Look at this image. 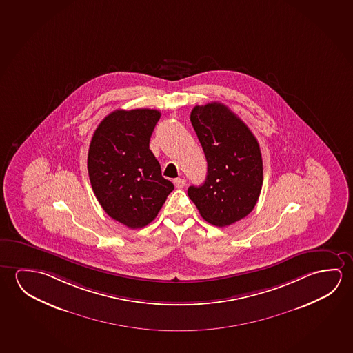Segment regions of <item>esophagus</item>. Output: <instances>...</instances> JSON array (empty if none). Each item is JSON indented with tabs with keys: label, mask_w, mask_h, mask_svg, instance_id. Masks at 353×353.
<instances>
[{
	"label": "esophagus",
	"mask_w": 353,
	"mask_h": 353,
	"mask_svg": "<svg viewBox=\"0 0 353 353\" xmlns=\"http://www.w3.org/2000/svg\"><path fill=\"white\" fill-rule=\"evenodd\" d=\"M174 185H175L178 189H181V188H184L185 186V179L176 178V179H174Z\"/></svg>",
	"instance_id": "34e87169"
}]
</instances>
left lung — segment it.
I'll use <instances>...</instances> for the list:
<instances>
[{"label": "left lung", "mask_w": 353, "mask_h": 353, "mask_svg": "<svg viewBox=\"0 0 353 353\" xmlns=\"http://www.w3.org/2000/svg\"><path fill=\"white\" fill-rule=\"evenodd\" d=\"M190 120L208 161V176L201 186H190L188 195L208 223H235L252 212L261 192L263 158L258 140L221 103L196 105Z\"/></svg>", "instance_id": "left-lung-1"}]
</instances>
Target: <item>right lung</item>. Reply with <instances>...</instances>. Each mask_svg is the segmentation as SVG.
Returning a JSON list of instances; mask_svg holds the SVG:
<instances>
[{"instance_id":"right-lung-1","label":"right lung","mask_w":353,"mask_h":353,"mask_svg":"<svg viewBox=\"0 0 353 353\" xmlns=\"http://www.w3.org/2000/svg\"><path fill=\"white\" fill-rule=\"evenodd\" d=\"M159 118L154 109L115 110L90 141L87 165L95 197L112 219L131 230L151 223L174 189L150 150Z\"/></svg>"}]
</instances>
